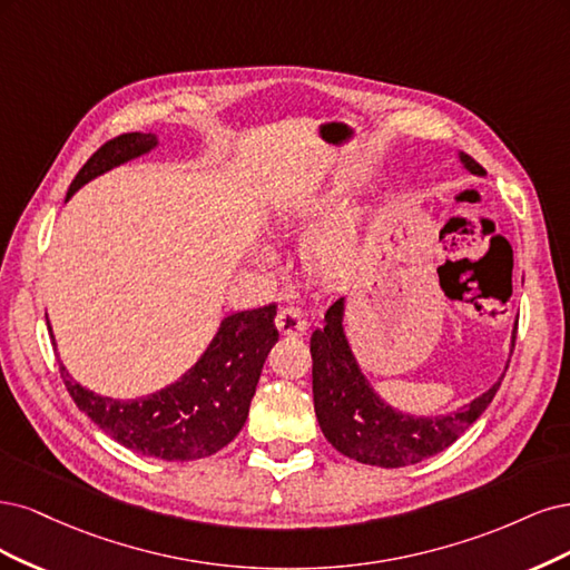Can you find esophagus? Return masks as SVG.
<instances>
[{"label":"esophagus","instance_id":"34e87169","mask_svg":"<svg viewBox=\"0 0 570 570\" xmlns=\"http://www.w3.org/2000/svg\"><path fill=\"white\" fill-rule=\"evenodd\" d=\"M277 328L284 336H303L307 332V320L301 315L298 309L284 307L277 315Z\"/></svg>","mask_w":570,"mask_h":570}]
</instances>
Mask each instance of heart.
Masks as SVG:
<instances>
[{
	"label": "heart",
	"instance_id": "obj_1",
	"mask_svg": "<svg viewBox=\"0 0 570 570\" xmlns=\"http://www.w3.org/2000/svg\"><path fill=\"white\" fill-rule=\"evenodd\" d=\"M322 215V208L309 210L305 219H315ZM355 253V229L351 219H341L334 227L317 234L307 246V263L312 269L322 274H338L353 261ZM267 261V258H265Z\"/></svg>",
	"mask_w": 570,
	"mask_h": 570
}]
</instances>
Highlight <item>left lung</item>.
I'll list each match as a JSON object with an SVG mask.
<instances>
[{"label":"left lung","mask_w":570,"mask_h":570,"mask_svg":"<svg viewBox=\"0 0 570 570\" xmlns=\"http://www.w3.org/2000/svg\"><path fill=\"white\" fill-rule=\"evenodd\" d=\"M462 160L471 173H485L473 158L462 154ZM341 320L343 298L326 309L324 328H317L309 338L312 395L324 438L341 454L362 464L400 469L443 452L488 410L500 389L502 381L475 397L471 405L448 416L414 419L400 414L381 402L362 376Z\"/></svg>","instance_id":"obj_1"}]
</instances>
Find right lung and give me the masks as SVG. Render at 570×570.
<instances>
[{"instance_id":"add662e5","label":"right lung","mask_w":570,"mask_h":570,"mask_svg":"<svg viewBox=\"0 0 570 570\" xmlns=\"http://www.w3.org/2000/svg\"><path fill=\"white\" fill-rule=\"evenodd\" d=\"M151 146L156 137L141 132L108 139L82 165L66 198L91 177ZM274 317V303L229 315L196 366L170 389L139 400L95 395L70 379L61 360H57L59 372L72 402L116 443L165 462H194L223 450L244 429L267 353L279 341Z\"/></svg>"}]
</instances>
